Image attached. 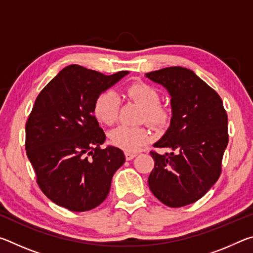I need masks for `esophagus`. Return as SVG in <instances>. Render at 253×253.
I'll return each instance as SVG.
<instances>
[{"label": "esophagus", "instance_id": "34e87169", "mask_svg": "<svg viewBox=\"0 0 253 253\" xmlns=\"http://www.w3.org/2000/svg\"><path fill=\"white\" fill-rule=\"evenodd\" d=\"M125 156H126V160L127 161H130L132 160L136 156V153H131V152H126L125 153Z\"/></svg>", "mask_w": 253, "mask_h": 253}]
</instances>
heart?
Segmentation results:
<instances>
[{
    "mask_svg": "<svg viewBox=\"0 0 253 253\" xmlns=\"http://www.w3.org/2000/svg\"><path fill=\"white\" fill-rule=\"evenodd\" d=\"M126 95L144 108L143 121L154 128H163L170 119V109L161 105V95L157 89L146 83H134L126 88ZM119 111V97L113 90L98 95L93 102V114L98 121L113 125ZM152 138L151 131L143 126L121 125L110 132V142L114 146L127 152H135Z\"/></svg>",
    "mask_w": 253,
    "mask_h": 253,
    "instance_id": "b5f03b06",
    "label": "heart"
}]
</instances>
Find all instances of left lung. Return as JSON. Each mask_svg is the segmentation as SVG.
I'll use <instances>...</instances> for the list:
<instances>
[{"mask_svg":"<svg viewBox=\"0 0 253 253\" xmlns=\"http://www.w3.org/2000/svg\"><path fill=\"white\" fill-rule=\"evenodd\" d=\"M172 96V119L165 135L151 151L154 169L148 177L152 193L169 208H181L207 194L222 172L229 142L228 115L214 89L193 71L169 67L146 74Z\"/></svg>","mask_w":253,"mask_h":253,"instance_id":"left-lung-1","label":"left lung"}]
</instances>
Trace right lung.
<instances>
[{"label":"right lung","instance_id":"obj_1","mask_svg":"<svg viewBox=\"0 0 253 253\" xmlns=\"http://www.w3.org/2000/svg\"><path fill=\"white\" fill-rule=\"evenodd\" d=\"M70 65L38 95L25 124V151L46 198L72 212L106 200L111 178L125 162L117 147L101 148L106 135L93 115L98 95L126 76Z\"/></svg>","mask_w":253,"mask_h":253}]
</instances>
